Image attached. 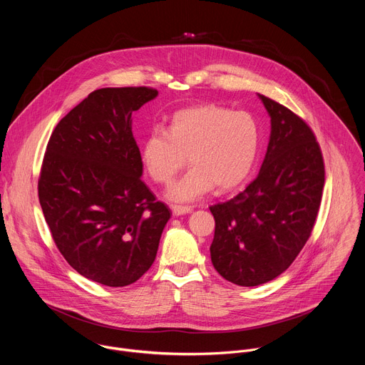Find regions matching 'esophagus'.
<instances>
[{
  "mask_svg": "<svg viewBox=\"0 0 365 365\" xmlns=\"http://www.w3.org/2000/svg\"><path fill=\"white\" fill-rule=\"evenodd\" d=\"M172 212L175 217H179V215H186V214H190L192 212V207L190 206H182V205H175L172 206Z\"/></svg>",
  "mask_w": 365,
  "mask_h": 365,
  "instance_id": "34e87169",
  "label": "esophagus"
}]
</instances>
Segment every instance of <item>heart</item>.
Listing matches in <instances>:
<instances>
[{
  "label": "heart",
  "mask_w": 365,
  "mask_h": 365,
  "mask_svg": "<svg viewBox=\"0 0 365 365\" xmlns=\"http://www.w3.org/2000/svg\"><path fill=\"white\" fill-rule=\"evenodd\" d=\"M259 147L255 118L244 111L202 103L173 114L166 130L153 128L141 144L148 176L169 185L186 163L190 170L168 192L172 202H193L215 186L225 192L250 175Z\"/></svg>",
  "instance_id": "b5f03b06"
}]
</instances>
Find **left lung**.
<instances>
[{
	"label": "left lung",
	"instance_id": "8db88e82",
	"mask_svg": "<svg viewBox=\"0 0 365 365\" xmlns=\"http://www.w3.org/2000/svg\"><path fill=\"white\" fill-rule=\"evenodd\" d=\"M258 98L272 123L262 169L244 192L210 207L215 218L212 264L225 280L244 287L276 279L294 262L314 230L325 183L314 131L279 102Z\"/></svg>",
	"mask_w": 365,
	"mask_h": 365
}]
</instances>
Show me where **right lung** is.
Masks as SVG:
<instances>
[{"label": "right lung", "mask_w": 365, "mask_h": 365, "mask_svg": "<svg viewBox=\"0 0 365 365\" xmlns=\"http://www.w3.org/2000/svg\"><path fill=\"white\" fill-rule=\"evenodd\" d=\"M159 92L102 88L51 133L38 200L56 247L83 277L110 287L137 282L158 254L170 210L141 180L131 115Z\"/></svg>", "instance_id": "add662e5"}]
</instances>
